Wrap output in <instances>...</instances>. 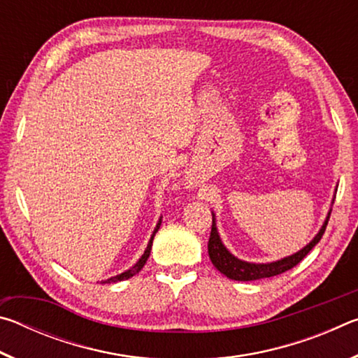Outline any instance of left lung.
<instances>
[{
    "instance_id": "obj_1",
    "label": "left lung",
    "mask_w": 358,
    "mask_h": 358,
    "mask_svg": "<svg viewBox=\"0 0 358 358\" xmlns=\"http://www.w3.org/2000/svg\"><path fill=\"white\" fill-rule=\"evenodd\" d=\"M329 220H330V213L327 216L320 232L314 237L311 243L306 245L301 251L294 254V256L284 257L281 260H278V262H271V264H250L232 256V254L226 250V246L221 243V238L216 230L215 215H213V224H211V232H210V240H208L210 259L221 273H224L227 278H230V280H235V281H254V280H260V278L281 275L284 271L294 268L296 264H300L303 257H305L306 254L319 243L325 232L327 224H329Z\"/></svg>"
}]
</instances>
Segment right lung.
I'll return each mask as SVG.
<instances>
[{
	"mask_svg": "<svg viewBox=\"0 0 358 358\" xmlns=\"http://www.w3.org/2000/svg\"><path fill=\"white\" fill-rule=\"evenodd\" d=\"M159 226H161V220H159V222H157V226H156V229H155V232H153V235H151V240H150V243H148V246H147V250H145V252H143V256L138 259V262L132 266V268H129V270H126L124 273H121V275H117V276H113V278H108V280H106L104 282H107V284H110V282H117V281H123V280H129V278H132L134 275H137L138 271H141L142 268H143V265L147 264V260H148V257H150V251H151V245H153V238H155V235H156V232H157V229H159Z\"/></svg>",
	"mask_w": 358,
	"mask_h": 358,
	"instance_id": "right-lung-1",
	"label": "right lung"
}]
</instances>
